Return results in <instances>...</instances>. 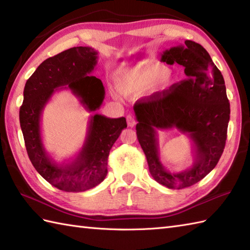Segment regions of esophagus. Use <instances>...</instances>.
<instances>
[{
  "mask_svg": "<svg viewBox=\"0 0 250 250\" xmlns=\"http://www.w3.org/2000/svg\"><path fill=\"white\" fill-rule=\"evenodd\" d=\"M126 124H128V125L130 126V128H133V126H135L136 120L134 119V117H132L131 115H129L128 117H126Z\"/></svg>",
  "mask_w": 250,
  "mask_h": 250,
  "instance_id": "34e87169",
  "label": "esophagus"
}]
</instances>
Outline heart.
<instances>
[{
  "mask_svg": "<svg viewBox=\"0 0 250 250\" xmlns=\"http://www.w3.org/2000/svg\"><path fill=\"white\" fill-rule=\"evenodd\" d=\"M173 83L172 74L166 65L158 62H149L121 72L116 77L117 90L125 97H136L147 88L152 92L167 90ZM115 97L118 95L115 94Z\"/></svg>",
  "mask_w": 250,
  "mask_h": 250,
  "instance_id": "heart-1",
  "label": "heart"
}]
</instances>
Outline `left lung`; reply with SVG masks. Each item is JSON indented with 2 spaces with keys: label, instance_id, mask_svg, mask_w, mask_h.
<instances>
[{
  "label": "left lung",
  "instance_id": "1",
  "mask_svg": "<svg viewBox=\"0 0 250 250\" xmlns=\"http://www.w3.org/2000/svg\"><path fill=\"white\" fill-rule=\"evenodd\" d=\"M161 61L185 67L186 81L134 105L136 135L157 183L169 189L187 188L217 166L224 152L230 103L225 79L203 46L185 41L164 50ZM176 128L191 141L194 163L182 172L165 168L158 157L159 130Z\"/></svg>",
  "mask_w": 250,
  "mask_h": 250
}]
</instances>
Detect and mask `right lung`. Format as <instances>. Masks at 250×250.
I'll use <instances>...</instances> for the list:
<instances>
[{
	"label": "right lung",
	"instance_id": "add662e5",
	"mask_svg": "<svg viewBox=\"0 0 250 250\" xmlns=\"http://www.w3.org/2000/svg\"><path fill=\"white\" fill-rule=\"evenodd\" d=\"M97 63L98 51L92 47H73L42 62L23 90L19 119L28 156L42 177L66 192L86 191L103 182L109 150L126 128L125 117L108 118L94 114L89 118L82 149L72 161L58 163L46 150L42 115L57 91L71 90L88 111H95L102 105L104 86L101 79L91 75Z\"/></svg>",
	"mask_w": 250,
	"mask_h": 250
}]
</instances>
